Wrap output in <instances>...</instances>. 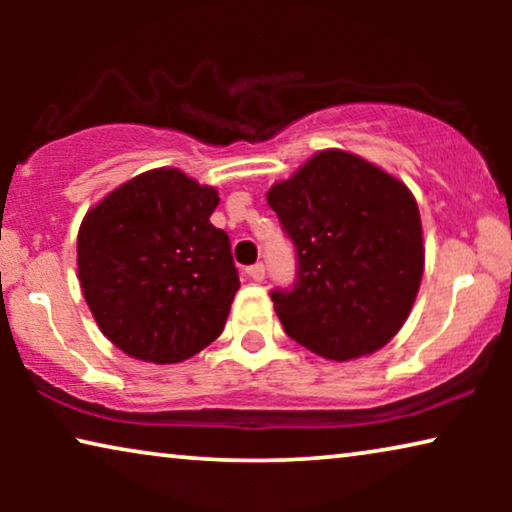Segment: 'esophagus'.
I'll use <instances>...</instances> for the list:
<instances>
[{
    "instance_id": "34e87169",
    "label": "esophagus",
    "mask_w": 512,
    "mask_h": 512,
    "mask_svg": "<svg viewBox=\"0 0 512 512\" xmlns=\"http://www.w3.org/2000/svg\"><path fill=\"white\" fill-rule=\"evenodd\" d=\"M247 275H249L251 279H254V282H263V279H265V265H263V263L249 265Z\"/></svg>"
}]
</instances>
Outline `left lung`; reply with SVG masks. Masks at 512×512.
Wrapping results in <instances>:
<instances>
[{
  "instance_id": "1",
  "label": "left lung",
  "mask_w": 512,
  "mask_h": 512,
  "mask_svg": "<svg viewBox=\"0 0 512 512\" xmlns=\"http://www.w3.org/2000/svg\"><path fill=\"white\" fill-rule=\"evenodd\" d=\"M268 205L298 258L291 289L272 291L286 335L331 361L387 345L424 272L422 221L408 186L354 153L328 149L272 186Z\"/></svg>"
}]
</instances>
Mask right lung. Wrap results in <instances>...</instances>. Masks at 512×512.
Listing matches in <instances>:
<instances>
[{
    "label": "right lung",
    "mask_w": 512,
    "mask_h": 512,
    "mask_svg": "<svg viewBox=\"0 0 512 512\" xmlns=\"http://www.w3.org/2000/svg\"><path fill=\"white\" fill-rule=\"evenodd\" d=\"M219 205L174 167L125 181L83 216L76 263L100 331L128 356L151 363L191 359L219 338L240 277Z\"/></svg>",
    "instance_id": "add662e5"
}]
</instances>
